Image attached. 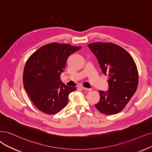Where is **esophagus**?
<instances>
[{"mask_svg": "<svg viewBox=\"0 0 152 152\" xmlns=\"http://www.w3.org/2000/svg\"><path fill=\"white\" fill-rule=\"evenodd\" d=\"M81 88L82 89H83V90H85V91H89V90H90V89H88V88H85V87H83V86L81 87Z\"/></svg>", "mask_w": 152, "mask_h": 152, "instance_id": "1", "label": "esophagus"}]
</instances>
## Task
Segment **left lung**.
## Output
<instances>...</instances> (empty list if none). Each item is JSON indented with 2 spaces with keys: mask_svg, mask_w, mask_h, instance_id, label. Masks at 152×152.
<instances>
[{
  "mask_svg": "<svg viewBox=\"0 0 152 152\" xmlns=\"http://www.w3.org/2000/svg\"><path fill=\"white\" fill-rule=\"evenodd\" d=\"M88 46L96 57L103 74L108 76V91H99L100 99L95 107L104 115L119 113L137 91V65L131 55L115 44L98 42Z\"/></svg>",
  "mask_w": 152,
  "mask_h": 152,
  "instance_id": "left-lung-1",
  "label": "left lung"
}]
</instances>
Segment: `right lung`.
I'll return each instance as SVG.
<instances>
[{
	"mask_svg": "<svg viewBox=\"0 0 152 152\" xmlns=\"http://www.w3.org/2000/svg\"><path fill=\"white\" fill-rule=\"evenodd\" d=\"M81 48L68 44L50 43L37 49L26 61L24 87L33 104L43 113H59L68 103L69 93L76 89L62 83L60 76L69 56Z\"/></svg>",
	"mask_w": 152,
	"mask_h": 152,
	"instance_id": "1",
	"label": "right lung"
}]
</instances>
